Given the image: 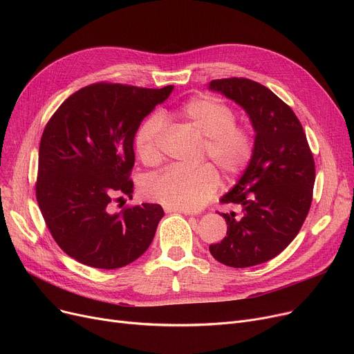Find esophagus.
Instances as JSON below:
<instances>
[{
  "instance_id": "1",
  "label": "esophagus",
  "mask_w": 354,
  "mask_h": 354,
  "mask_svg": "<svg viewBox=\"0 0 354 354\" xmlns=\"http://www.w3.org/2000/svg\"><path fill=\"white\" fill-rule=\"evenodd\" d=\"M165 212L166 214H183V215H196V212L194 211H187V209H176V208H171V207H165Z\"/></svg>"
}]
</instances>
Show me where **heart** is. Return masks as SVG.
I'll return each instance as SVG.
<instances>
[{
    "label": "heart",
    "mask_w": 354,
    "mask_h": 354,
    "mask_svg": "<svg viewBox=\"0 0 354 354\" xmlns=\"http://www.w3.org/2000/svg\"><path fill=\"white\" fill-rule=\"evenodd\" d=\"M176 113L205 136L207 155L227 176H235L245 169L254 153V138L247 127L235 124L231 107L215 99L194 97L183 103ZM163 127L165 122L159 113L147 116L138 127L135 149L145 165L160 162L159 140ZM218 187V172L212 165L205 163L195 169L167 167L146 179L143 192L162 205L194 211L205 205Z\"/></svg>",
    "instance_id": "obj_1"
}]
</instances>
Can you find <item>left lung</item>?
Segmentation results:
<instances>
[{
  "label": "left lung",
  "mask_w": 354,
  "mask_h": 354,
  "mask_svg": "<svg viewBox=\"0 0 354 354\" xmlns=\"http://www.w3.org/2000/svg\"><path fill=\"white\" fill-rule=\"evenodd\" d=\"M245 110L254 129V153L222 203L243 207L221 214L227 236L209 245L216 261L234 268L263 264L299 234L310 211L315 167L300 120L266 86L248 79L212 80L208 87Z\"/></svg>",
  "instance_id": "1"
}]
</instances>
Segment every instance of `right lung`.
<instances>
[{"mask_svg": "<svg viewBox=\"0 0 354 354\" xmlns=\"http://www.w3.org/2000/svg\"><path fill=\"white\" fill-rule=\"evenodd\" d=\"M172 90L90 84L73 93L48 120L35 195L54 241L76 261L115 270L151 245L162 207L142 203L115 212L111 202L132 198L135 133Z\"/></svg>", "mask_w": 354, "mask_h": 354, "instance_id": "right-lung-1", "label": "right lung"}]
</instances>
